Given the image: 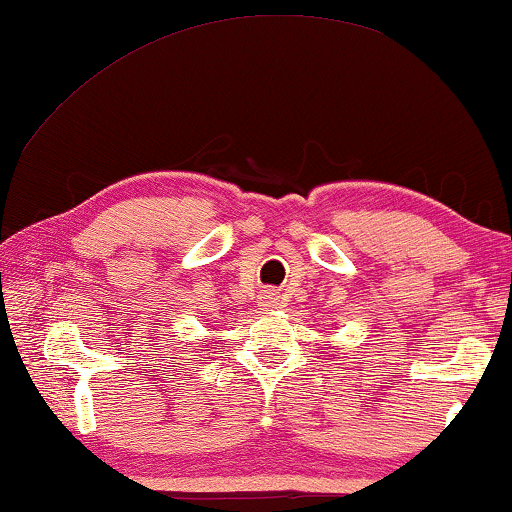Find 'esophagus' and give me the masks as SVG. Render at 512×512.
<instances>
[{
    "mask_svg": "<svg viewBox=\"0 0 512 512\" xmlns=\"http://www.w3.org/2000/svg\"><path fill=\"white\" fill-rule=\"evenodd\" d=\"M261 305L265 307V310H272V307H277L279 305V293L272 291V289L263 291L261 293Z\"/></svg>",
    "mask_w": 512,
    "mask_h": 512,
    "instance_id": "esophagus-1",
    "label": "esophagus"
}]
</instances>
